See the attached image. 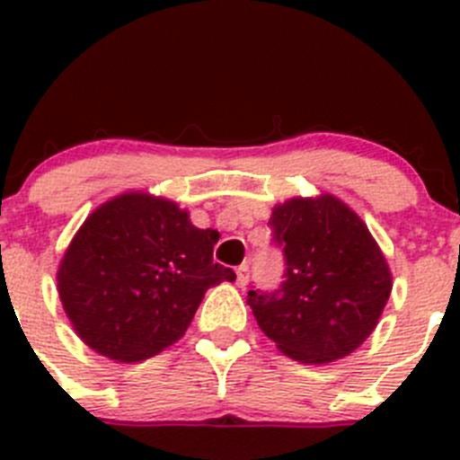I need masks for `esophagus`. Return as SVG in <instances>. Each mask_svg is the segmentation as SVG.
<instances>
[{"instance_id":"esophagus-1","label":"esophagus","mask_w":460,"mask_h":460,"mask_svg":"<svg viewBox=\"0 0 460 460\" xmlns=\"http://www.w3.org/2000/svg\"><path fill=\"white\" fill-rule=\"evenodd\" d=\"M235 276H238V287L240 289H244L249 282V267L247 264H240L238 269H235Z\"/></svg>"}]
</instances>
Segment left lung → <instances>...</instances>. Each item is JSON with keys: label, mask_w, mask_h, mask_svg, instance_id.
Returning <instances> with one entry per match:
<instances>
[{"label": "left lung", "mask_w": 460, "mask_h": 460, "mask_svg": "<svg viewBox=\"0 0 460 460\" xmlns=\"http://www.w3.org/2000/svg\"><path fill=\"white\" fill-rule=\"evenodd\" d=\"M269 225L285 249L276 294L249 291L258 327L303 365H329L358 349L392 294V271L363 217L333 193L273 207Z\"/></svg>", "instance_id": "obj_1"}]
</instances>
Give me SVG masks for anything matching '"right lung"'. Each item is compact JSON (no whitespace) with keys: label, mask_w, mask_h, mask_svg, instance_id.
Wrapping results in <instances>:
<instances>
[{"label":"right lung","mask_w":460,"mask_h":460,"mask_svg":"<svg viewBox=\"0 0 460 460\" xmlns=\"http://www.w3.org/2000/svg\"><path fill=\"white\" fill-rule=\"evenodd\" d=\"M216 229L148 191H124L93 208L58 267V294L95 354L140 363L184 336L204 294L234 282L213 262Z\"/></svg>","instance_id":"obj_1"}]
</instances>
